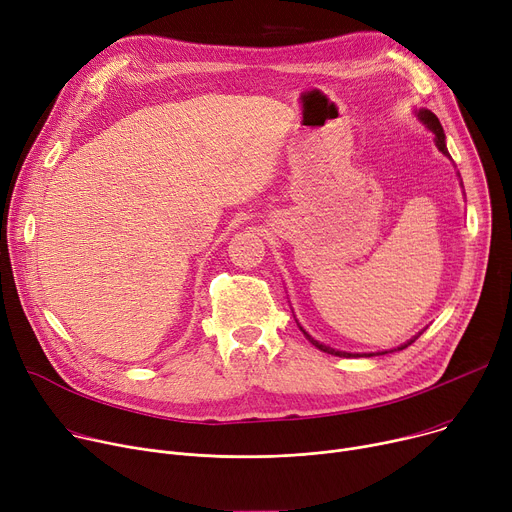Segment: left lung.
<instances>
[{
    "instance_id": "1",
    "label": "left lung",
    "mask_w": 512,
    "mask_h": 512,
    "mask_svg": "<svg viewBox=\"0 0 512 512\" xmlns=\"http://www.w3.org/2000/svg\"><path fill=\"white\" fill-rule=\"evenodd\" d=\"M416 117L420 119V123L426 127V129H430L432 131V135H434V144H436V148L445 154L447 158H451V154H449V150H447V138H445V131H442V125H440V121H438V117L434 115V113H430L428 109H420V111H416ZM298 323V321H296ZM298 327H300V323H298ZM300 331L304 333V337L309 339V342L315 346V348H319L321 352H327V354H331V356H339V358H360V356H383V354H391V352H397V350H405L407 346L410 344H414L416 339L422 335V331L416 335V337H412L410 342H405V344H401V346H397V348H393V350H385V352H370V354H356V352H342V350H335V348H331V346H325V344H321V342H317V339L313 337V335H309V331H306L304 327H300Z\"/></svg>"
}]
</instances>
